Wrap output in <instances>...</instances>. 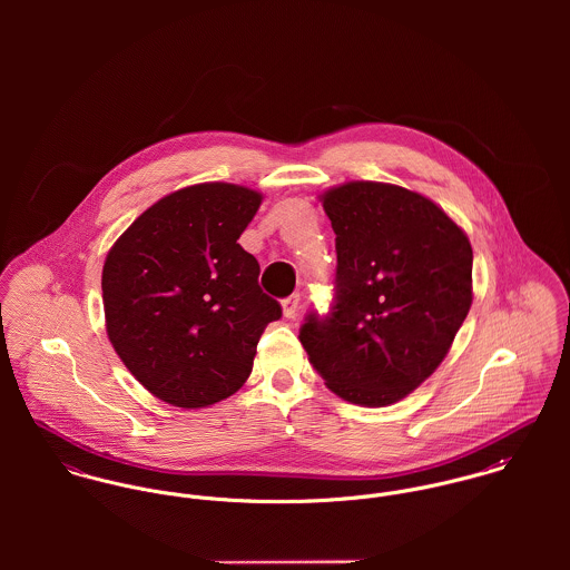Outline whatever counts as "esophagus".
Segmentation results:
<instances>
[{
  "label": "esophagus",
  "mask_w": 570,
  "mask_h": 570,
  "mask_svg": "<svg viewBox=\"0 0 570 570\" xmlns=\"http://www.w3.org/2000/svg\"><path fill=\"white\" fill-rule=\"evenodd\" d=\"M298 307H301V296L298 294H292V296L283 298V314H285V318H294Z\"/></svg>",
  "instance_id": "esophagus-1"
}]
</instances>
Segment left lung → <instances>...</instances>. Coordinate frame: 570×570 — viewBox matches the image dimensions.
<instances>
[{
	"label": "left lung",
	"instance_id": "obj_1",
	"mask_svg": "<svg viewBox=\"0 0 570 570\" xmlns=\"http://www.w3.org/2000/svg\"><path fill=\"white\" fill-rule=\"evenodd\" d=\"M323 206L335 298L298 337L335 395L395 404L436 371L472 307V245L434 202L395 184L348 181Z\"/></svg>",
	"mask_w": 570,
	"mask_h": 570
}]
</instances>
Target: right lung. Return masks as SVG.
I'll use <instances>...</instances> for the list:
<instances>
[{"mask_svg":"<svg viewBox=\"0 0 570 570\" xmlns=\"http://www.w3.org/2000/svg\"><path fill=\"white\" fill-rule=\"evenodd\" d=\"M261 193L224 181L175 190L145 210L102 265L107 335L131 375L177 407L244 386L265 326L283 316L237 244Z\"/></svg>","mask_w":570,"mask_h":570,"instance_id":"1","label":"right lung"}]
</instances>
